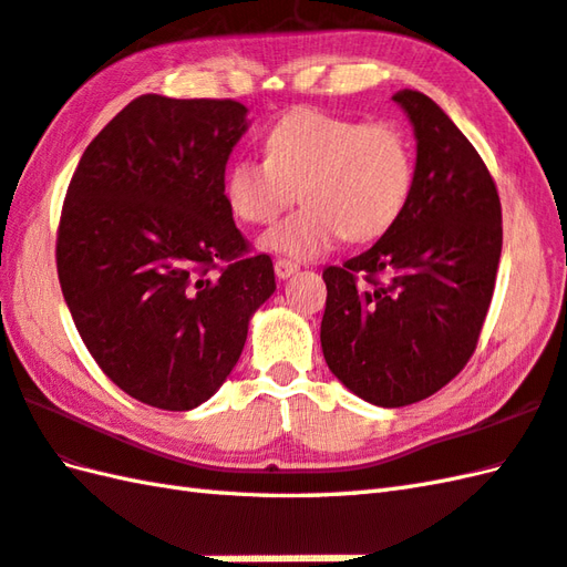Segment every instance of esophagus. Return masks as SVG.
<instances>
[{
  "instance_id": "esophagus-1",
  "label": "esophagus",
  "mask_w": 567,
  "mask_h": 567,
  "mask_svg": "<svg viewBox=\"0 0 567 567\" xmlns=\"http://www.w3.org/2000/svg\"><path fill=\"white\" fill-rule=\"evenodd\" d=\"M274 271L279 279H288V276H293L298 271V264L291 259H276L274 261Z\"/></svg>"
}]
</instances>
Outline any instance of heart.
<instances>
[{
	"instance_id": "1",
	"label": "heart",
	"mask_w": 567,
	"mask_h": 567,
	"mask_svg": "<svg viewBox=\"0 0 567 567\" xmlns=\"http://www.w3.org/2000/svg\"><path fill=\"white\" fill-rule=\"evenodd\" d=\"M264 150L267 159L243 157L228 167L225 198L237 218L267 225L300 194L306 206L261 240L288 257H318L339 237L375 240L412 194V143L393 121L361 123L296 109L271 125Z\"/></svg>"
}]
</instances>
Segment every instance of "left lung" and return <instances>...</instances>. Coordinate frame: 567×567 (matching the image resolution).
Returning a JSON list of instances; mask_svg holds the SVG:
<instances>
[{"instance_id":"8db88e82","label":"left lung","mask_w":567,"mask_h":567,"mask_svg":"<svg viewBox=\"0 0 567 567\" xmlns=\"http://www.w3.org/2000/svg\"><path fill=\"white\" fill-rule=\"evenodd\" d=\"M393 102L417 137L408 206L371 249L322 271L327 367L379 408L420 402L463 371L502 255L497 186L477 150L422 92Z\"/></svg>"}]
</instances>
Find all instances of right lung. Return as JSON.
I'll return each instance as SVG.
<instances>
[{"label":"right lung","mask_w":567,"mask_h":567,"mask_svg":"<svg viewBox=\"0 0 567 567\" xmlns=\"http://www.w3.org/2000/svg\"><path fill=\"white\" fill-rule=\"evenodd\" d=\"M233 99L143 94L84 150L58 228V276L74 327L123 393L184 412L243 354L249 318L276 291L225 198L247 131Z\"/></svg>","instance_id":"add662e5"}]
</instances>
